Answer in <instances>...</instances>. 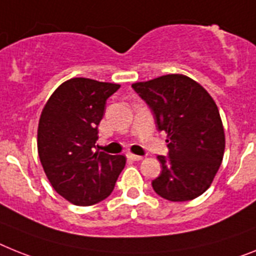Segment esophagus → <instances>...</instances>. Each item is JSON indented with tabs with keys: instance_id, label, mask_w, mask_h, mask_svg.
<instances>
[{
	"instance_id": "1",
	"label": "esophagus",
	"mask_w": 256,
	"mask_h": 256,
	"mask_svg": "<svg viewBox=\"0 0 256 256\" xmlns=\"http://www.w3.org/2000/svg\"><path fill=\"white\" fill-rule=\"evenodd\" d=\"M128 158H130V160H134V161L143 160V158H142V156H138V154H128Z\"/></svg>"
}]
</instances>
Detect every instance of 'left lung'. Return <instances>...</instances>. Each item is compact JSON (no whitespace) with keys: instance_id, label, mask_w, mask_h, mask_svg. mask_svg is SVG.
Returning <instances> with one entry per match:
<instances>
[{"instance_id":"left-lung-1","label":"left lung","mask_w":256,"mask_h":256,"mask_svg":"<svg viewBox=\"0 0 256 256\" xmlns=\"http://www.w3.org/2000/svg\"><path fill=\"white\" fill-rule=\"evenodd\" d=\"M166 132L169 158L158 156L156 194L172 202L192 200L211 186L225 151V132L212 96L184 74H168L132 84Z\"/></svg>"}]
</instances>
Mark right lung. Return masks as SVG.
<instances>
[{"label":"right lung","instance_id":"obj_1","mask_svg":"<svg viewBox=\"0 0 256 256\" xmlns=\"http://www.w3.org/2000/svg\"><path fill=\"white\" fill-rule=\"evenodd\" d=\"M121 87L88 78H72L45 102L38 128V152L49 182L75 206L108 198L124 168V154L94 151L105 102Z\"/></svg>","mask_w":256,"mask_h":256}]
</instances>
